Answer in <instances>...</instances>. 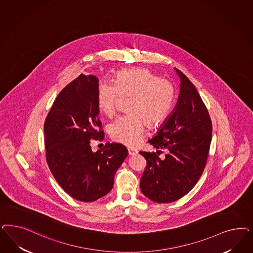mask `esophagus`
I'll list each match as a JSON object with an SVG mask.
<instances>
[{"label": "esophagus", "instance_id": "1", "mask_svg": "<svg viewBox=\"0 0 253 253\" xmlns=\"http://www.w3.org/2000/svg\"><path fill=\"white\" fill-rule=\"evenodd\" d=\"M127 150H128V155H138V151L135 150V149H133V148H128Z\"/></svg>", "mask_w": 253, "mask_h": 253}]
</instances>
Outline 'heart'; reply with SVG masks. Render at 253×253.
<instances>
[{"mask_svg": "<svg viewBox=\"0 0 253 253\" xmlns=\"http://www.w3.org/2000/svg\"><path fill=\"white\" fill-rule=\"evenodd\" d=\"M120 96H130L127 112L112 123L109 133L112 139L127 146H136L149 126L166 120L170 112L174 89L171 84L158 78L146 68H132L118 72L114 84L101 82L97 90L98 110L108 117L116 113Z\"/></svg>", "mask_w": 253, "mask_h": 253, "instance_id": "heart-1", "label": "heart"}]
</instances>
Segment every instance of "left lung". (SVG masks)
<instances>
[{
    "label": "left lung",
    "instance_id": "8db88e82",
    "mask_svg": "<svg viewBox=\"0 0 253 253\" xmlns=\"http://www.w3.org/2000/svg\"><path fill=\"white\" fill-rule=\"evenodd\" d=\"M175 71L180 80L176 106L149 139L156 153L166 149L167 155L161 160L155 153L139 152L147 162L140 190L156 203L174 202L194 188L204 171L211 142V120L202 98L192 82Z\"/></svg>",
    "mask_w": 253,
    "mask_h": 253
}]
</instances>
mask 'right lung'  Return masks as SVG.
<instances>
[{"instance_id": "1", "label": "right lung", "mask_w": 253, "mask_h": 253, "mask_svg": "<svg viewBox=\"0 0 253 253\" xmlns=\"http://www.w3.org/2000/svg\"><path fill=\"white\" fill-rule=\"evenodd\" d=\"M95 75L80 74L57 95L44 122L46 161L57 183L83 202L96 201L114 187V175L128 155L120 143L92 152L91 139L104 138L98 119Z\"/></svg>"}]
</instances>
